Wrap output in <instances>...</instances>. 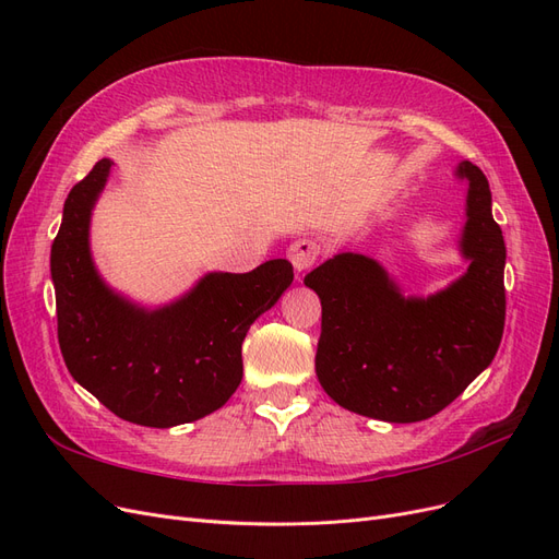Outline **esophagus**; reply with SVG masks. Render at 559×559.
<instances>
[{"label": "esophagus", "instance_id": "esophagus-1", "mask_svg": "<svg viewBox=\"0 0 559 559\" xmlns=\"http://www.w3.org/2000/svg\"><path fill=\"white\" fill-rule=\"evenodd\" d=\"M322 253H325V248H322V243L313 237H301L287 248V258H290L295 272L299 274L306 272V269H311Z\"/></svg>", "mask_w": 559, "mask_h": 559}]
</instances>
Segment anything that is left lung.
I'll use <instances>...</instances> for the list:
<instances>
[{"mask_svg": "<svg viewBox=\"0 0 559 559\" xmlns=\"http://www.w3.org/2000/svg\"><path fill=\"white\" fill-rule=\"evenodd\" d=\"M457 176L469 181L462 250L472 264L448 290L404 299L381 266L357 253H338L304 278L322 304L318 381L359 416L427 420L497 355L507 320V246L488 178L469 159L460 162Z\"/></svg>", "mask_w": 559, "mask_h": 559, "instance_id": "obj_1", "label": "left lung"}]
</instances>
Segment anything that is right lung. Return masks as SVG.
Returning <instances> with one entry per match:
<instances>
[{
  "label": "right lung",
  "mask_w": 559,
  "mask_h": 559,
  "mask_svg": "<svg viewBox=\"0 0 559 559\" xmlns=\"http://www.w3.org/2000/svg\"><path fill=\"white\" fill-rule=\"evenodd\" d=\"M111 165L99 159L71 188L50 248L64 365L122 420L143 427L200 420L239 388L246 332L293 283V264L269 260L248 274H209L165 309H136L102 283L87 246L90 211Z\"/></svg>",
  "instance_id": "1"
}]
</instances>
